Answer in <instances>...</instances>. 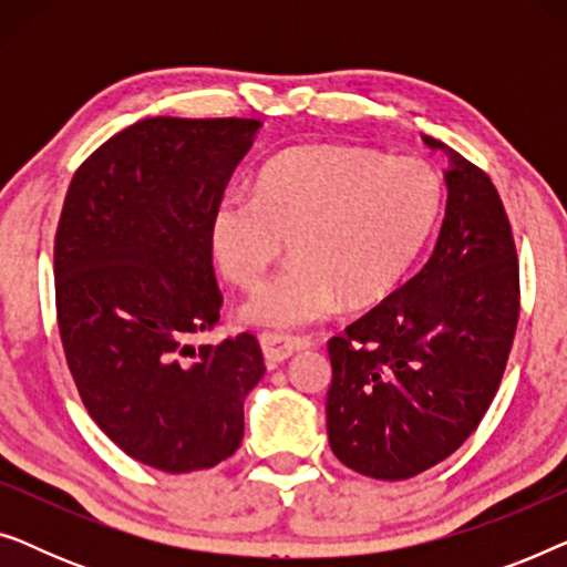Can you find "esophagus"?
Masks as SVG:
<instances>
[{
    "mask_svg": "<svg viewBox=\"0 0 567 567\" xmlns=\"http://www.w3.org/2000/svg\"><path fill=\"white\" fill-rule=\"evenodd\" d=\"M260 348H262V355H266L268 367H278V363L289 361L293 353H299V351H305V348H309V340L307 338L270 336V332H262Z\"/></svg>",
    "mask_w": 567,
    "mask_h": 567,
    "instance_id": "34e87169",
    "label": "esophagus"
}]
</instances>
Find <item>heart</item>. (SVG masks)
Segmentation results:
<instances>
[{
  "label": "heart",
  "instance_id": "heart-1",
  "mask_svg": "<svg viewBox=\"0 0 567 567\" xmlns=\"http://www.w3.org/2000/svg\"><path fill=\"white\" fill-rule=\"evenodd\" d=\"M441 208V181L421 159L355 146H297L266 162L252 196H227L208 224L214 260L239 289L258 286L284 243L293 262L260 286L239 320L297 330L343 305L390 297L413 268Z\"/></svg>",
  "mask_w": 567,
  "mask_h": 567
}]
</instances>
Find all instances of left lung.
<instances>
[{"mask_svg": "<svg viewBox=\"0 0 567 567\" xmlns=\"http://www.w3.org/2000/svg\"><path fill=\"white\" fill-rule=\"evenodd\" d=\"M444 152L446 208L425 266L328 343V439L346 467L408 480L454 454L498 392L518 322L508 216L483 169Z\"/></svg>", "mask_w": 567, "mask_h": 567, "instance_id": "8db88e82", "label": "left lung"}]
</instances>
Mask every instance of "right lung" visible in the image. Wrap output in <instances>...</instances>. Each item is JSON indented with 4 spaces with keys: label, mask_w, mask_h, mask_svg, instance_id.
I'll return each mask as SVG.
<instances>
[{
    "label": "right lung",
    "mask_w": 567,
    "mask_h": 567,
    "mask_svg": "<svg viewBox=\"0 0 567 567\" xmlns=\"http://www.w3.org/2000/svg\"><path fill=\"white\" fill-rule=\"evenodd\" d=\"M252 118H144L76 169L53 276L76 390L105 436L162 472L237 452L260 382L250 332L188 343L219 322L208 224L258 134Z\"/></svg>",
    "instance_id": "right-lung-1"
}]
</instances>
